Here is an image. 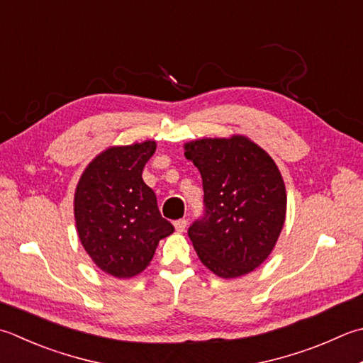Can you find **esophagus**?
<instances>
[{"instance_id":"34e87169","label":"esophagus","mask_w":363,"mask_h":363,"mask_svg":"<svg viewBox=\"0 0 363 363\" xmlns=\"http://www.w3.org/2000/svg\"><path fill=\"white\" fill-rule=\"evenodd\" d=\"M186 226H187L186 218H179V220H176V222H174V228H176L177 233H182L184 230H186Z\"/></svg>"}]
</instances>
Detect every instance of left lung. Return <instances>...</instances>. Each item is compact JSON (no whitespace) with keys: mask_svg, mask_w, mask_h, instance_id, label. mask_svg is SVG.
Wrapping results in <instances>:
<instances>
[{"mask_svg":"<svg viewBox=\"0 0 363 363\" xmlns=\"http://www.w3.org/2000/svg\"><path fill=\"white\" fill-rule=\"evenodd\" d=\"M200 169L204 212L189 226L203 264L222 279L257 269L280 236L286 191L275 162L245 137L203 138L186 145Z\"/></svg>","mask_w":363,"mask_h":363,"instance_id":"left-lung-1","label":"left lung"}]
</instances>
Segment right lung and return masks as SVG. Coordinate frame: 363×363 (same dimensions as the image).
Here are the masks:
<instances>
[{"mask_svg": "<svg viewBox=\"0 0 363 363\" xmlns=\"http://www.w3.org/2000/svg\"><path fill=\"white\" fill-rule=\"evenodd\" d=\"M154 152V141L106 149L77 186L78 238L92 261L118 279L143 272L159 240L174 231L141 177Z\"/></svg>", "mask_w": 363, "mask_h": 363, "instance_id": "obj_1", "label": "right lung"}]
</instances>
